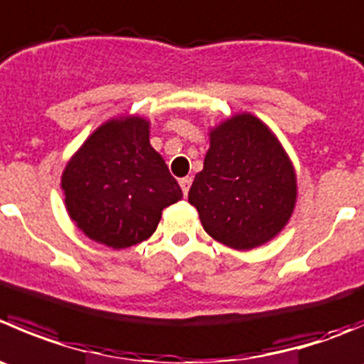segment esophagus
Instances as JSON below:
<instances>
[{
  "instance_id": "1",
  "label": "esophagus",
  "mask_w": 364,
  "mask_h": 364,
  "mask_svg": "<svg viewBox=\"0 0 364 364\" xmlns=\"http://www.w3.org/2000/svg\"><path fill=\"white\" fill-rule=\"evenodd\" d=\"M179 185H181L183 196H188L190 185H192V178H183V179H179Z\"/></svg>"
}]
</instances>
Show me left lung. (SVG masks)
<instances>
[{"label":"left lung","mask_w":364,"mask_h":364,"mask_svg":"<svg viewBox=\"0 0 364 364\" xmlns=\"http://www.w3.org/2000/svg\"><path fill=\"white\" fill-rule=\"evenodd\" d=\"M295 200L294 165L259 119L240 114L211 129L188 192L211 238L238 250L263 245L288 224Z\"/></svg>","instance_id":"8db88e82"}]
</instances>
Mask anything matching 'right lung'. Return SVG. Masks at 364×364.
<instances>
[{
	"label": "right lung",
	"mask_w": 364,
	"mask_h": 364,
	"mask_svg": "<svg viewBox=\"0 0 364 364\" xmlns=\"http://www.w3.org/2000/svg\"><path fill=\"white\" fill-rule=\"evenodd\" d=\"M65 208L90 240L126 249L149 238L164 208L183 197L151 147L149 122L112 119L83 142L62 174Z\"/></svg>",
	"instance_id": "1"
}]
</instances>
